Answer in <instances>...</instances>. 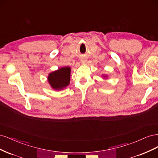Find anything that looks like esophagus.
<instances>
[{
    "label": "esophagus",
    "mask_w": 158,
    "mask_h": 158,
    "mask_svg": "<svg viewBox=\"0 0 158 158\" xmlns=\"http://www.w3.org/2000/svg\"><path fill=\"white\" fill-rule=\"evenodd\" d=\"M86 62V60H81V62H82V63H85Z\"/></svg>",
    "instance_id": "34e87169"
}]
</instances>
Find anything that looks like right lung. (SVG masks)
<instances>
[{
  "label": "right lung",
  "instance_id": "add662e5",
  "mask_svg": "<svg viewBox=\"0 0 158 158\" xmlns=\"http://www.w3.org/2000/svg\"><path fill=\"white\" fill-rule=\"evenodd\" d=\"M70 72V68L65 67L50 73L48 77L50 85L56 90H60L65 88L69 84Z\"/></svg>",
  "mask_w": 158,
  "mask_h": 158
}]
</instances>
